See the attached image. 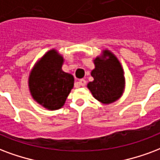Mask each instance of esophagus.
<instances>
[{
	"label": "esophagus",
	"instance_id": "1",
	"mask_svg": "<svg viewBox=\"0 0 160 160\" xmlns=\"http://www.w3.org/2000/svg\"><path fill=\"white\" fill-rule=\"evenodd\" d=\"M78 84H79V85H80V86H86V80H84V79H81V80H80L79 81H78Z\"/></svg>",
	"mask_w": 160,
	"mask_h": 160
}]
</instances>
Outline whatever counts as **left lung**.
I'll list each match as a JSON object with an SVG mask.
<instances>
[{
	"instance_id": "8db88e82",
	"label": "left lung",
	"mask_w": 160,
	"mask_h": 160,
	"mask_svg": "<svg viewBox=\"0 0 160 160\" xmlns=\"http://www.w3.org/2000/svg\"><path fill=\"white\" fill-rule=\"evenodd\" d=\"M103 57H108V58L102 60L97 58L94 60L96 67L92 71L94 80L89 82L87 87L97 100L108 104L122 95L125 79L121 65L113 54L104 51Z\"/></svg>"
}]
</instances>
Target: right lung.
Wrapping results in <instances>:
<instances>
[{
    "mask_svg": "<svg viewBox=\"0 0 160 160\" xmlns=\"http://www.w3.org/2000/svg\"><path fill=\"white\" fill-rule=\"evenodd\" d=\"M62 57L56 51H49L29 75V86L32 97L47 109L62 108L74 86V77L62 70Z\"/></svg>",
    "mask_w": 160,
    "mask_h": 160,
    "instance_id": "obj_1",
    "label": "right lung"
}]
</instances>
